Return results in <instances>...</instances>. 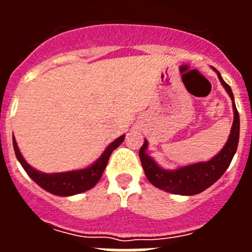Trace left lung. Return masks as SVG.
Masks as SVG:
<instances>
[{
  "mask_svg": "<svg viewBox=\"0 0 252 252\" xmlns=\"http://www.w3.org/2000/svg\"><path fill=\"white\" fill-rule=\"evenodd\" d=\"M213 70L217 73L218 79L221 81L226 92L230 94L233 107V124L231 127L230 136H228L223 149L209 161L195 162V164L178 168L175 170H166L158 165L153 158L146 154V149H148L146 140L144 145L140 148V160H141L142 169L145 171L146 178L153 186L162 189L165 192L180 195H194L203 192L223 175L226 169L230 166L233 155L237 150L240 137V116L237 108H236L233 93L231 91V87L222 79L220 72L216 70L215 68Z\"/></svg>",
  "mask_w": 252,
  "mask_h": 252,
  "instance_id": "1",
  "label": "left lung"
}]
</instances>
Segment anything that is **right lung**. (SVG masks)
Instances as JSON below:
<instances>
[{
  "label": "right lung",
  "instance_id": "add662e5",
  "mask_svg": "<svg viewBox=\"0 0 252 252\" xmlns=\"http://www.w3.org/2000/svg\"><path fill=\"white\" fill-rule=\"evenodd\" d=\"M12 140L13 150H15V154H16L17 160L20 161L22 168L25 169L29 177L34 180L37 186L45 189L46 192L51 193V194L60 195V197H69V195L79 194V193L86 192V190L93 188L95 184L98 183V180L101 179L104 169H106L111 154H112V151L116 148H119L121 145V142L125 140V135H122L119 139H116L115 141L111 142L101 157L88 168L81 169V170L65 171V173H53V174L41 173V171L36 170L31 165H29L26 160L22 158L21 153H20L15 137Z\"/></svg>",
  "mask_w": 252,
  "mask_h": 252
}]
</instances>
